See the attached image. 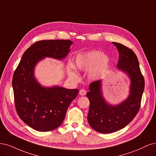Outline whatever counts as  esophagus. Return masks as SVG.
Here are the masks:
<instances>
[{
    "mask_svg": "<svg viewBox=\"0 0 156 156\" xmlns=\"http://www.w3.org/2000/svg\"><path fill=\"white\" fill-rule=\"evenodd\" d=\"M79 93H80V95H82V96H83V95L86 94V91H85V90L83 89H82L80 91Z\"/></svg>",
    "mask_w": 156,
    "mask_h": 156,
    "instance_id": "obj_1",
    "label": "esophagus"
}]
</instances>
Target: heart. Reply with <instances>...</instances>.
I'll use <instances>...</instances> for the list:
<instances>
[{
  "label": "heart",
  "mask_w": 156,
  "mask_h": 156,
  "mask_svg": "<svg viewBox=\"0 0 156 156\" xmlns=\"http://www.w3.org/2000/svg\"><path fill=\"white\" fill-rule=\"evenodd\" d=\"M109 59L105 55H102L98 51H91L80 55L75 61L74 67L78 70H86L92 67L90 70L89 76L92 78H98L102 70L108 65ZM68 72L70 77L74 80H78L79 77L72 66H69Z\"/></svg>",
  "instance_id": "obj_1"
}]
</instances>
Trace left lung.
Returning <instances> with one entry per match:
<instances>
[{"label":"left lung","instance_id":"left-lung-1","mask_svg":"<svg viewBox=\"0 0 156 156\" xmlns=\"http://www.w3.org/2000/svg\"><path fill=\"white\" fill-rule=\"evenodd\" d=\"M113 44L119 53L117 68L128 74L131 86L127 99L117 105H112L102 97L101 80L89 85L90 91L87 93L90 102L87 120L91 128L102 133L119 131L132 121L140 109L144 89V79L134 52L120 43Z\"/></svg>","mask_w":156,"mask_h":156}]
</instances>
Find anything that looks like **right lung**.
Listing matches in <instances>:
<instances>
[{
  "label": "right lung",
  "mask_w": 156,
  "mask_h": 156,
  "mask_svg": "<svg viewBox=\"0 0 156 156\" xmlns=\"http://www.w3.org/2000/svg\"><path fill=\"white\" fill-rule=\"evenodd\" d=\"M72 44L70 40L60 39L35 43L24 52L14 72L12 86L17 113L24 123L37 131L48 132L59 127L79 91L41 87L35 79L34 67L44 57L65 58Z\"/></svg>",
  "instance_id": "add662e5"
}]
</instances>
